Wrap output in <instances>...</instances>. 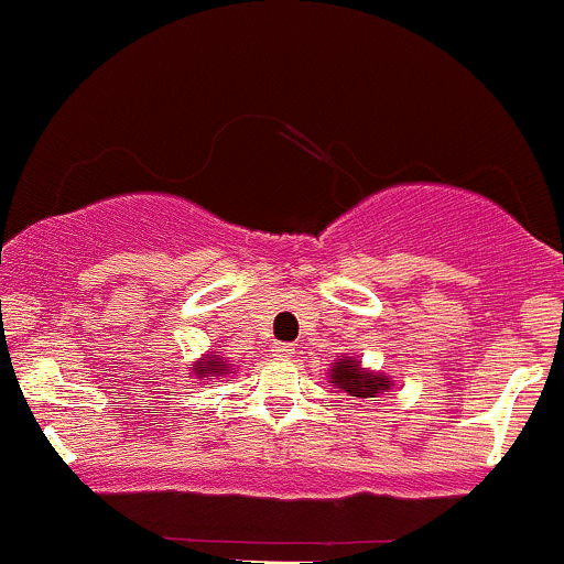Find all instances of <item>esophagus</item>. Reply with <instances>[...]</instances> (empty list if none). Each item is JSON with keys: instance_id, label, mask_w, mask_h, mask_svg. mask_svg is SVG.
<instances>
[{"instance_id": "obj_1", "label": "esophagus", "mask_w": 564, "mask_h": 564, "mask_svg": "<svg viewBox=\"0 0 564 564\" xmlns=\"http://www.w3.org/2000/svg\"><path fill=\"white\" fill-rule=\"evenodd\" d=\"M273 358L291 360V358H294V347H291V345H275L273 347Z\"/></svg>"}]
</instances>
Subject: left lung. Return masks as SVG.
<instances>
[{
	"mask_svg": "<svg viewBox=\"0 0 564 564\" xmlns=\"http://www.w3.org/2000/svg\"><path fill=\"white\" fill-rule=\"evenodd\" d=\"M328 384H332L336 392H347L349 398L355 400H368L377 398V394L390 392L394 381L387 377V373L364 368L360 358L339 355L332 364V368H328Z\"/></svg>",
	"mask_w": 564,
	"mask_h": 564,
	"instance_id": "left-lung-1",
	"label": "left lung"
}]
</instances>
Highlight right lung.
Segmentation results:
<instances>
[{
  "instance_id": "obj_1",
  "label": "right lung",
  "mask_w": 564,
  "mask_h": 564,
  "mask_svg": "<svg viewBox=\"0 0 564 564\" xmlns=\"http://www.w3.org/2000/svg\"><path fill=\"white\" fill-rule=\"evenodd\" d=\"M193 377L198 381L204 379H212V377H228V373H236L232 371V364L228 358H223V355H204V358H198L196 364L191 366Z\"/></svg>"
}]
</instances>
